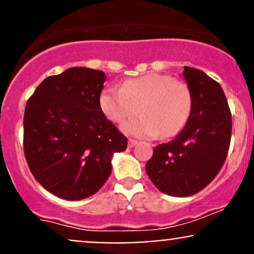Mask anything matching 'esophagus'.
Wrapping results in <instances>:
<instances>
[{"label":"esophagus","instance_id":"34e87169","mask_svg":"<svg viewBox=\"0 0 254 254\" xmlns=\"http://www.w3.org/2000/svg\"><path fill=\"white\" fill-rule=\"evenodd\" d=\"M136 144H137V141H135V139H129V143H127V145H129V148L135 147Z\"/></svg>","mask_w":254,"mask_h":254}]
</instances>
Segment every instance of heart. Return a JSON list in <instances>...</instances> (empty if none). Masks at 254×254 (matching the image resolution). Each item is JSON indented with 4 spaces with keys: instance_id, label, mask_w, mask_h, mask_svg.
I'll use <instances>...</instances> for the list:
<instances>
[{
    "instance_id": "b5f03b06",
    "label": "heart",
    "mask_w": 254,
    "mask_h": 254,
    "mask_svg": "<svg viewBox=\"0 0 254 254\" xmlns=\"http://www.w3.org/2000/svg\"><path fill=\"white\" fill-rule=\"evenodd\" d=\"M100 109L113 123H123L122 131L135 137H173L184 129L192 111V94L185 82L171 75L151 72L129 78L121 89L106 88L99 99Z\"/></svg>"
}]
</instances>
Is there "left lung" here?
<instances>
[{"mask_svg":"<svg viewBox=\"0 0 254 254\" xmlns=\"http://www.w3.org/2000/svg\"><path fill=\"white\" fill-rule=\"evenodd\" d=\"M191 90L190 118L176 138L154 148L145 165L160 191L188 197L209 185L226 161L232 137V115L220 83L205 72L184 66Z\"/></svg>","mask_w":254,"mask_h":254,"instance_id":"8db88e82","label":"left lung"}]
</instances>
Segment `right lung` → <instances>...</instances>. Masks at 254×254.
Masks as SVG:
<instances>
[{"label":"right lung","instance_id":"1","mask_svg":"<svg viewBox=\"0 0 254 254\" xmlns=\"http://www.w3.org/2000/svg\"><path fill=\"white\" fill-rule=\"evenodd\" d=\"M106 75L74 66L43 81L26 104L24 151L36 180L68 200L90 197L109 179L113 154L127 138L105 117Z\"/></svg>","mask_w":254,"mask_h":254}]
</instances>
